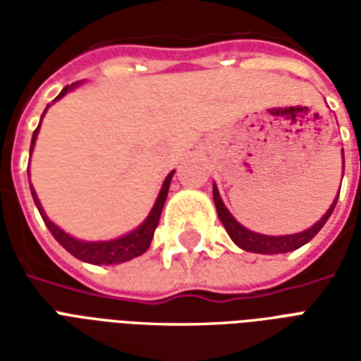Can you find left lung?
Returning <instances> with one entry per match:
<instances>
[{
    "label": "left lung",
    "instance_id": "obj_1",
    "mask_svg": "<svg viewBox=\"0 0 361 361\" xmlns=\"http://www.w3.org/2000/svg\"><path fill=\"white\" fill-rule=\"evenodd\" d=\"M342 154H344V150H342ZM212 199H214V204H216V212H219L220 222L224 224L226 232L230 234V238H232V242H234L238 247H242V250L253 251V253H265V255L288 253V251L298 250V247L305 245L310 240H313V235L317 234L319 230L325 226V222L329 220V216L333 214L334 207H336V201H338V197H336V199L333 201V204L329 207V211L321 216V220L315 222L311 228H307V230L300 232V234L265 235V234H257V232H251V230H247V228H243L242 224H240V222L230 214V211L224 207L222 199H220L219 188H216V185L212 188Z\"/></svg>",
    "mask_w": 361,
    "mask_h": 361
}]
</instances>
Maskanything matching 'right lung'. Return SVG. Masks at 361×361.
I'll use <instances>...</instances> for the list:
<instances>
[{
    "instance_id": "1",
    "label": "right lung",
    "mask_w": 361,
    "mask_h": 361,
    "mask_svg": "<svg viewBox=\"0 0 361 361\" xmlns=\"http://www.w3.org/2000/svg\"><path fill=\"white\" fill-rule=\"evenodd\" d=\"M77 85H79V82L67 85L66 89L59 92L56 100H59L61 96H66L67 90L75 89ZM46 110H48V108H46ZM46 110H44V114H46ZM38 131H40V123H38V127L35 129V133H32L30 152L35 149ZM172 176L173 172H170L166 176L164 183H162V189H160V193H158L157 203H154L152 211H150V214L147 216V220L142 222L141 226L137 228V230H133V232H129V234L121 235L118 240H110V242H81V240H75L73 235L66 234L61 228L56 226V224L44 214L42 204L38 201V197H36L32 185H30V191H32V199H35L36 207H38V211L42 214V220L46 222V226H48V230L51 232V235H54L59 242V245H63L73 257L81 259V261L90 263V265H118V263H126V261H131L133 257H139V255H142L145 251L149 250L150 242H152V235H154V230H157L158 222H160V214H162V207H164L166 197H168V189H170Z\"/></svg>"
}]
</instances>
